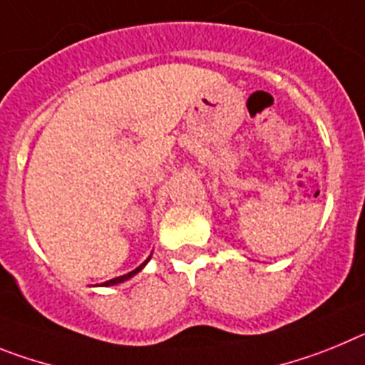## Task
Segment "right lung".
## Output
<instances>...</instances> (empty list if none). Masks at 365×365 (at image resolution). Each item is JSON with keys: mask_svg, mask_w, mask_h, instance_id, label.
<instances>
[{"mask_svg": "<svg viewBox=\"0 0 365 365\" xmlns=\"http://www.w3.org/2000/svg\"><path fill=\"white\" fill-rule=\"evenodd\" d=\"M152 257V255H150ZM150 257L147 259V261L143 262V264H139L138 268H135V270H132V272H128V274H125V275H121V277H115V279H110V281H106V283H103V287H113V284H119V283H123V281H128L130 277H134L135 274H138V272H141L145 268V264H147L148 261H150Z\"/></svg>", "mask_w": 365, "mask_h": 365, "instance_id": "add662e5", "label": "right lung"}]
</instances>
